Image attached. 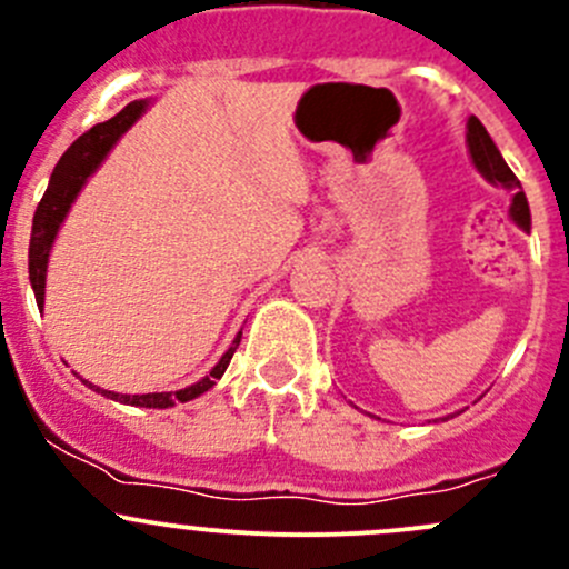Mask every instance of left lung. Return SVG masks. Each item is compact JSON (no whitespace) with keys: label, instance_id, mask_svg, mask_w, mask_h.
<instances>
[{"label":"left lung","instance_id":"8db88e82","mask_svg":"<svg viewBox=\"0 0 569 569\" xmlns=\"http://www.w3.org/2000/svg\"><path fill=\"white\" fill-rule=\"evenodd\" d=\"M468 148H470V157H473V164L479 168V173L492 183H501V187L512 189L515 200H512V217L520 228L529 231L531 226V214H529V200H526L523 189H520L518 176L509 170V164L503 162V157L498 153L496 142L490 140L487 129L481 126L479 118H470L468 120Z\"/></svg>","mask_w":569,"mask_h":569}]
</instances>
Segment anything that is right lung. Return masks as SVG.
Returning <instances> with one entry per match:
<instances>
[{"label":"right lung","instance_id":"right-lung-1","mask_svg":"<svg viewBox=\"0 0 569 569\" xmlns=\"http://www.w3.org/2000/svg\"><path fill=\"white\" fill-rule=\"evenodd\" d=\"M142 107H146L142 101H131V104L126 109H120L114 118L104 120V123H96L93 129L84 131V134L79 137V140L73 142V146L68 148L66 153H62L60 162H57L54 173H51L49 187H46L43 198H40V203L36 209V220H32L30 280H32V291H36L38 308H43L46 263H49V250H51V242H54V237H57V228H60V222L66 220V214H68V209H71L73 198H77L79 189L84 187L88 176L93 173L96 168H99L101 159H104L109 153V148H112L114 142L120 140V134H123V131L129 129V126L134 123L137 118H140ZM239 341H242V332L233 338V343L228 347V352L222 355L220 363H217L214 369H211L209 375L203 377V380L194 382V386H189V388H183V391L131 396V393L101 391V388L90 386V382H84V386H90L93 391H101L107 396V399L123 401V405L157 407V410H164V407H173L176 401H189V399H194V396L209 391V388L214 386V382L220 380L222 375H226V369H228V363H231L233 352H237Z\"/></svg>","mask_w":569,"mask_h":569}]
</instances>
